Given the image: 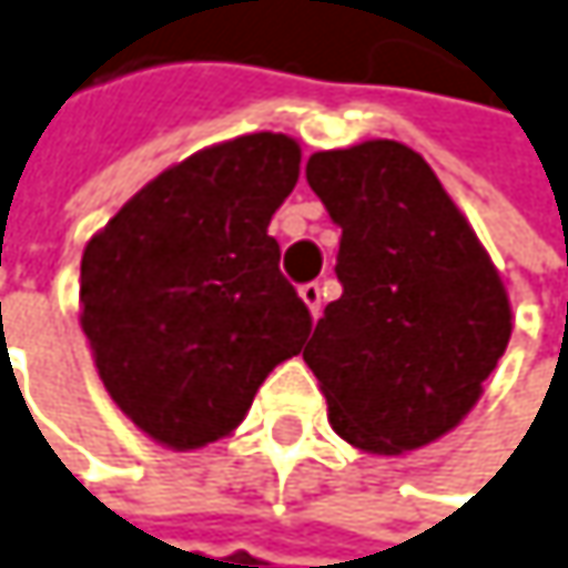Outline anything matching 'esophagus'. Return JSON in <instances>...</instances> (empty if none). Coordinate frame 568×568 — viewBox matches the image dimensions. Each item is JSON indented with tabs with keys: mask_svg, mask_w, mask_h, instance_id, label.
Segmentation results:
<instances>
[{
	"mask_svg": "<svg viewBox=\"0 0 568 568\" xmlns=\"http://www.w3.org/2000/svg\"><path fill=\"white\" fill-rule=\"evenodd\" d=\"M298 295H302V302L308 305V312H312V315H318V308H322V285L318 283L298 285Z\"/></svg>",
	"mask_w": 568,
	"mask_h": 568,
	"instance_id": "esophagus-1",
	"label": "esophagus"
}]
</instances>
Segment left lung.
Returning <instances> with one entry per match:
<instances>
[{"label": "left lung", "instance_id": "obj_1", "mask_svg": "<svg viewBox=\"0 0 568 568\" xmlns=\"http://www.w3.org/2000/svg\"><path fill=\"white\" fill-rule=\"evenodd\" d=\"M337 283L302 357L344 442L399 455L455 429L510 341V302L436 172L403 142L315 152Z\"/></svg>", "mask_w": 568, "mask_h": 568}]
</instances>
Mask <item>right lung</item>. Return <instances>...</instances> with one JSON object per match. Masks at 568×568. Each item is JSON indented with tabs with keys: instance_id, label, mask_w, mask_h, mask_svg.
Returning <instances> with one entry per match:
<instances>
[{
	"instance_id": "obj_1",
	"label": "right lung",
	"mask_w": 568,
	"mask_h": 568,
	"mask_svg": "<svg viewBox=\"0 0 568 568\" xmlns=\"http://www.w3.org/2000/svg\"><path fill=\"white\" fill-rule=\"evenodd\" d=\"M298 142L253 132L149 181L80 260V325L113 403L169 448L233 433L312 312L280 273L270 221Z\"/></svg>"
}]
</instances>
